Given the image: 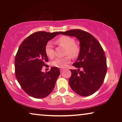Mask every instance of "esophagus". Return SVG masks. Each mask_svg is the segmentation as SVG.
<instances>
[{
  "label": "esophagus",
  "mask_w": 122,
  "mask_h": 122,
  "mask_svg": "<svg viewBox=\"0 0 122 122\" xmlns=\"http://www.w3.org/2000/svg\"><path fill=\"white\" fill-rule=\"evenodd\" d=\"M63 71H64V70H63V69H61V70H60V71H61V72H63Z\"/></svg>",
  "instance_id": "esophagus-1"
}]
</instances>
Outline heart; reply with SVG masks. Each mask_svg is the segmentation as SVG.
Returning <instances> with one entry per match:
<instances>
[{"mask_svg": "<svg viewBox=\"0 0 122 122\" xmlns=\"http://www.w3.org/2000/svg\"><path fill=\"white\" fill-rule=\"evenodd\" d=\"M56 43L60 46L66 48V54L69 56L63 58H56L52 61V65L56 67L63 68L66 67L71 61V58H76L79 56L81 48L78 44H76L74 38L68 36H61L56 40ZM45 52L48 57L53 58L54 56L53 43L51 41L46 43L45 46Z\"/></svg>", "mask_w": 122, "mask_h": 122, "instance_id": "1", "label": "heart"}]
</instances>
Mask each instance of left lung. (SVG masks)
Listing matches in <instances>:
<instances>
[{
  "label": "left lung",
  "mask_w": 122,
  "mask_h": 122,
  "mask_svg": "<svg viewBox=\"0 0 122 122\" xmlns=\"http://www.w3.org/2000/svg\"><path fill=\"white\" fill-rule=\"evenodd\" d=\"M59 33L76 36L80 41V53L73 64L77 69H70L69 86L78 95L91 96L99 89L106 76L107 66L104 50L99 41L86 31L72 29Z\"/></svg>",
  "instance_id": "1"
}]
</instances>
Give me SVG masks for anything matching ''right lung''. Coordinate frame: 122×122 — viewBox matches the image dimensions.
I'll return each mask as SVG.
<instances>
[{
	"label": "right lung",
	"instance_id": "right-lung-1",
	"mask_svg": "<svg viewBox=\"0 0 122 122\" xmlns=\"http://www.w3.org/2000/svg\"><path fill=\"white\" fill-rule=\"evenodd\" d=\"M57 34L59 33L44 31L33 33L23 41L16 54L14 65L16 79L24 92L32 97L45 98L54 89L59 69L51 67L46 73L41 69L48 61L45 46Z\"/></svg>",
	"mask_w": 122,
	"mask_h": 122
}]
</instances>
